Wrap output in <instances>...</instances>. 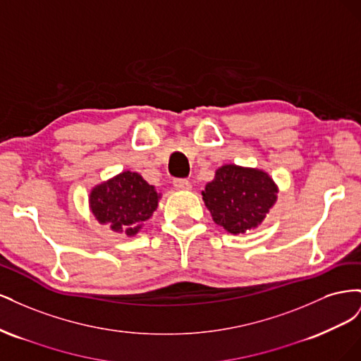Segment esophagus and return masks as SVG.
<instances>
[{
  "instance_id": "34e87169",
  "label": "esophagus",
  "mask_w": 361,
  "mask_h": 361,
  "mask_svg": "<svg viewBox=\"0 0 361 361\" xmlns=\"http://www.w3.org/2000/svg\"><path fill=\"white\" fill-rule=\"evenodd\" d=\"M173 185L176 187L178 190H190L191 188V182L188 179H183V178H178L173 180Z\"/></svg>"
}]
</instances>
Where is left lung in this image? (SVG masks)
Listing matches in <instances>:
<instances>
[{
    "label": "left lung",
    "mask_w": 361,
    "mask_h": 361,
    "mask_svg": "<svg viewBox=\"0 0 361 361\" xmlns=\"http://www.w3.org/2000/svg\"><path fill=\"white\" fill-rule=\"evenodd\" d=\"M277 187L265 171L223 166L202 191L214 221L233 235L262 223L277 199Z\"/></svg>",
    "instance_id": "1"
}]
</instances>
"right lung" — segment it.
I'll list each match as a JSON object with an SVG mask.
<instances>
[{
  "instance_id": "obj_1",
  "label": "right lung",
  "mask_w": 361,
  "mask_h": 361,
  "mask_svg": "<svg viewBox=\"0 0 361 361\" xmlns=\"http://www.w3.org/2000/svg\"><path fill=\"white\" fill-rule=\"evenodd\" d=\"M158 192L138 173L123 171L90 194L92 212L116 232L135 235L158 206Z\"/></svg>"
}]
</instances>
